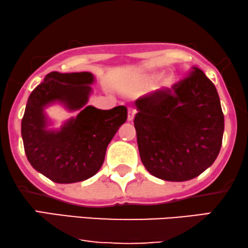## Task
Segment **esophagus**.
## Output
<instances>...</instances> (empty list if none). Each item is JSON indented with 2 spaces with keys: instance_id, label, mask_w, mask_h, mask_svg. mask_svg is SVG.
<instances>
[{
  "instance_id": "obj_1",
  "label": "esophagus",
  "mask_w": 248,
  "mask_h": 248,
  "mask_svg": "<svg viewBox=\"0 0 248 248\" xmlns=\"http://www.w3.org/2000/svg\"><path fill=\"white\" fill-rule=\"evenodd\" d=\"M127 111H128V114H127V121H128V122L133 121L134 115H135V109H134V108L130 107V108H128Z\"/></svg>"
}]
</instances>
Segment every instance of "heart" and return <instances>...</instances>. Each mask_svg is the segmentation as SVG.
Instances as JSON below:
<instances>
[{
    "instance_id": "obj_1",
    "label": "heart",
    "mask_w": 248,
    "mask_h": 248,
    "mask_svg": "<svg viewBox=\"0 0 248 248\" xmlns=\"http://www.w3.org/2000/svg\"><path fill=\"white\" fill-rule=\"evenodd\" d=\"M155 78H157V74H154V76L149 77L148 78V82L152 83L155 80ZM172 82H174V76H172V74H167V76H166L164 79H162L161 86L162 87H168V86H170Z\"/></svg>"
}]
</instances>
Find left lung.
<instances>
[{
    "mask_svg": "<svg viewBox=\"0 0 248 248\" xmlns=\"http://www.w3.org/2000/svg\"><path fill=\"white\" fill-rule=\"evenodd\" d=\"M135 107L140 158L155 177L189 181L215 162L225 118L215 84L199 67L171 88L139 98Z\"/></svg>",
    "mask_w": 248,
    "mask_h": 248,
    "instance_id": "1",
    "label": "left lung"
}]
</instances>
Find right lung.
I'll use <instances>...</instances> for the list:
<instances>
[{"mask_svg": "<svg viewBox=\"0 0 248 248\" xmlns=\"http://www.w3.org/2000/svg\"><path fill=\"white\" fill-rule=\"evenodd\" d=\"M93 81L90 72H50L28 98L21 122L23 147L30 165L50 181L70 184L93 177L104 164L111 139L126 122L125 106L108 110L87 106ZM54 102L80 113L60 130H48L43 110Z\"/></svg>", "mask_w": 248, "mask_h": 248, "instance_id": "1", "label": "right lung"}]
</instances>
